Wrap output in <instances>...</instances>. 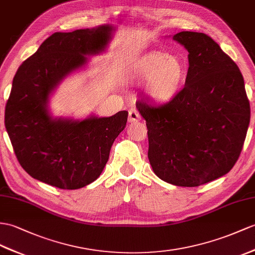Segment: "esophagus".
Returning a JSON list of instances; mask_svg holds the SVG:
<instances>
[{
  "label": "esophagus",
  "mask_w": 255,
  "mask_h": 255,
  "mask_svg": "<svg viewBox=\"0 0 255 255\" xmlns=\"http://www.w3.org/2000/svg\"><path fill=\"white\" fill-rule=\"evenodd\" d=\"M141 119L139 111L136 108H131L128 110V122H136Z\"/></svg>",
  "instance_id": "34e87169"
}]
</instances>
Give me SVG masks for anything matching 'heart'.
Wrapping results in <instances>:
<instances>
[{
    "instance_id": "1",
    "label": "heart",
    "mask_w": 255,
    "mask_h": 255,
    "mask_svg": "<svg viewBox=\"0 0 255 255\" xmlns=\"http://www.w3.org/2000/svg\"><path fill=\"white\" fill-rule=\"evenodd\" d=\"M136 76L151 80L150 94L160 101H167L176 94L185 79V66L176 57L164 53H150L136 61Z\"/></svg>"
}]
</instances>
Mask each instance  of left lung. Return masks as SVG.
<instances>
[{"label":"left lung","mask_w":255,"mask_h":255,"mask_svg":"<svg viewBox=\"0 0 255 255\" xmlns=\"http://www.w3.org/2000/svg\"><path fill=\"white\" fill-rule=\"evenodd\" d=\"M189 52L185 85L169 102H136L146 120L148 159L156 175L196 187L225 175L240 156L250 103L238 66L211 36L183 31L173 36Z\"/></svg>","instance_id":"8db88e82"}]
</instances>
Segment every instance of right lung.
Returning a JSON list of instances; mask_svg holds the SVG:
<instances>
[{
	"label": "right lung",
	"instance_id": "add662e5",
	"mask_svg": "<svg viewBox=\"0 0 255 255\" xmlns=\"http://www.w3.org/2000/svg\"><path fill=\"white\" fill-rule=\"evenodd\" d=\"M111 26L56 32L18 68L5 106V128L18 162L30 176L60 189H79L101 175L128 111L83 121L52 120L49 93L68 73L102 52Z\"/></svg>",
	"mask_w": 255,
	"mask_h": 255
}]
</instances>
